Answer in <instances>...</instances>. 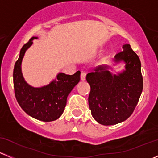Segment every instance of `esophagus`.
<instances>
[{
	"instance_id": "1",
	"label": "esophagus",
	"mask_w": 158,
	"mask_h": 158,
	"mask_svg": "<svg viewBox=\"0 0 158 158\" xmlns=\"http://www.w3.org/2000/svg\"><path fill=\"white\" fill-rule=\"evenodd\" d=\"M85 76H86V73H85V72H82V73H81V76H80L81 80H82V81L85 80Z\"/></svg>"
}]
</instances>
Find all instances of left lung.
Masks as SVG:
<instances>
[{
	"mask_svg": "<svg viewBox=\"0 0 158 158\" xmlns=\"http://www.w3.org/2000/svg\"><path fill=\"white\" fill-rule=\"evenodd\" d=\"M116 54V63L124 62L125 69L112 74L108 66H100L86 75L90 85L89 106L91 114L103 125L118 124L128 119L143 90L141 61L129 44Z\"/></svg>",
	"mask_w": 158,
	"mask_h": 158,
	"instance_id": "8db88e82",
	"label": "left lung"
}]
</instances>
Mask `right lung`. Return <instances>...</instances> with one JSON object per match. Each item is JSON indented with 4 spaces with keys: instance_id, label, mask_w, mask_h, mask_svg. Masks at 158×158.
I'll list each match as a JSON object with an SVG mask.
<instances>
[{
    "instance_id": "1",
    "label": "right lung",
    "mask_w": 158,
    "mask_h": 158,
    "mask_svg": "<svg viewBox=\"0 0 158 158\" xmlns=\"http://www.w3.org/2000/svg\"><path fill=\"white\" fill-rule=\"evenodd\" d=\"M34 39L37 37L33 36L23 45L14 65V92L17 102L27 114L37 120L52 122L58 119L64 111L68 95L79 83L81 73L77 71L71 76L60 73L48 85L38 88L30 85L22 74L21 63Z\"/></svg>"
}]
</instances>
